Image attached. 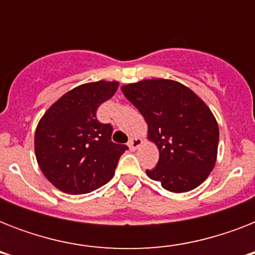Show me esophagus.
Here are the masks:
<instances>
[{"instance_id": "obj_1", "label": "esophagus", "mask_w": 255, "mask_h": 255, "mask_svg": "<svg viewBox=\"0 0 255 255\" xmlns=\"http://www.w3.org/2000/svg\"><path fill=\"white\" fill-rule=\"evenodd\" d=\"M141 144H143V140L137 139V137H132V139H129V141H128V147H129L131 151H135V149H137Z\"/></svg>"}]
</instances>
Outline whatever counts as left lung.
Returning a JSON list of instances; mask_svg holds the SVG:
<instances>
[{
	"mask_svg": "<svg viewBox=\"0 0 255 255\" xmlns=\"http://www.w3.org/2000/svg\"><path fill=\"white\" fill-rule=\"evenodd\" d=\"M148 123L159 161L147 176L164 189L182 193L197 188L213 170L218 124L209 107L190 88L168 79H148L122 87Z\"/></svg>",
	"mask_w": 255,
	"mask_h": 255,
	"instance_id": "1",
	"label": "left lung"
}]
</instances>
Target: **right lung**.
<instances>
[{"label": "right lung", "instance_id": "obj_1", "mask_svg": "<svg viewBox=\"0 0 255 255\" xmlns=\"http://www.w3.org/2000/svg\"><path fill=\"white\" fill-rule=\"evenodd\" d=\"M118 82L78 86L58 99L42 116L34 147L45 177L69 194L90 193L115 174L124 144L111 140V124L100 123L96 110L115 95Z\"/></svg>", "mask_w": 255, "mask_h": 255}]
</instances>
